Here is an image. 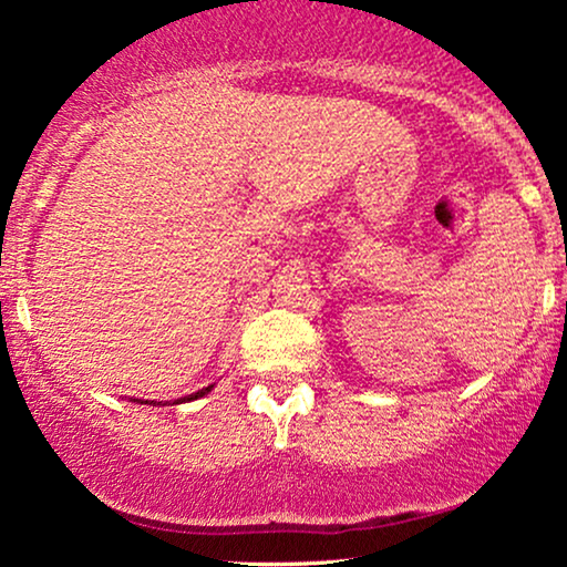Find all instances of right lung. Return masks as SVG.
<instances>
[{
    "instance_id": "1",
    "label": "right lung",
    "mask_w": 567,
    "mask_h": 567,
    "mask_svg": "<svg viewBox=\"0 0 567 567\" xmlns=\"http://www.w3.org/2000/svg\"><path fill=\"white\" fill-rule=\"evenodd\" d=\"M214 390V384H208V386H204V390H198V392H193V394H185V398H181V400H175L173 405H181V402H190V400H198V398H204V394H208ZM131 402H138L136 398L131 400ZM144 405H157V402L154 400H144Z\"/></svg>"
}]
</instances>
